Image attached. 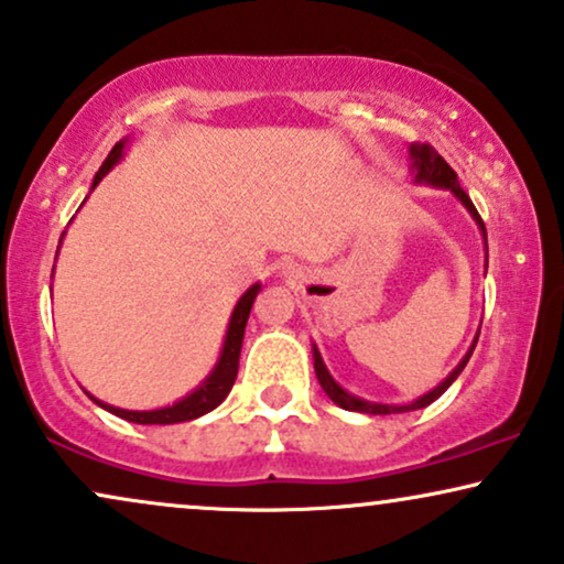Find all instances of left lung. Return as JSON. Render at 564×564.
Masks as SVG:
<instances>
[{"label":"left lung","mask_w":564,"mask_h":564,"mask_svg":"<svg viewBox=\"0 0 564 564\" xmlns=\"http://www.w3.org/2000/svg\"><path fill=\"white\" fill-rule=\"evenodd\" d=\"M410 154H412V160H415V171H417V173H415V181H420V183H431V186H438V188H452V194L457 196V199L463 202V205H465L467 209H470L473 217H476V223L480 226V230H484V239H486V226H484V220H480L478 209H476V205H473V202H470V196H467L465 188L459 186L457 173L452 171L449 162L441 158L436 149L429 147V144H412ZM476 344H478V336H476V341H473L470 351H467V355L463 357V362H459L457 368H454V370L449 372V378H446L444 383L436 386V389L425 393V397H420L417 402L402 404V406H393V404H372V402H365V399L351 397V393L344 391L341 386H338V383L334 381V378H330V372L325 370V365H323V359H321V351L312 349V359H315V376H317V381H321L323 391L328 393L330 399H334V404L344 406V410H349V412H365V415H393V412L423 410V406H429L431 402H436L441 393H444L454 381H457L459 372L465 370L467 359H470L473 349H476Z\"/></svg>","instance_id":"left-lung-1"}]
</instances>
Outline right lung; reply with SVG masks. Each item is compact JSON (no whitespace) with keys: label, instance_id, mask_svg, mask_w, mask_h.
I'll return each instance as SVG.
<instances>
[{"label":"right lung","instance_id":"1","mask_svg":"<svg viewBox=\"0 0 564 564\" xmlns=\"http://www.w3.org/2000/svg\"><path fill=\"white\" fill-rule=\"evenodd\" d=\"M120 154H123V141H118V144L112 147V152L107 154V160L101 162L97 178H94V186L101 181V175H105L115 162L120 160ZM257 294H260V283H254L252 289L247 291V294L241 296L239 304H236L234 315H230V323H228V334H226V344H223V351H220V359H217L213 376L207 378L205 383L199 386L194 393H188L186 399H181V402H175L173 406H162V410H152V412H133V410H118V406H110V404H101L107 412H112V415L128 420V423H139V425H171V423H186V420H194V417H202L207 415L209 410H215L217 404L223 402V399L228 397V391L234 389V381H236V372H239V355H241V341H243V328H247V321H249V310H252V304L257 300Z\"/></svg>","mask_w":564,"mask_h":564}]
</instances>
